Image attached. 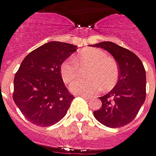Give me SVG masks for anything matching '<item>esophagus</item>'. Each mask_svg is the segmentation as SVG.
<instances>
[{
	"label": "esophagus",
	"instance_id": "1",
	"mask_svg": "<svg viewBox=\"0 0 156 156\" xmlns=\"http://www.w3.org/2000/svg\"><path fill=\"white\" fill-rule=\"evenodd\" d=\"M80 96L83 97V98H85V99H89V98H90V96H89V95H83V94H82Z\"/></svg>",
	"mask_w": 156,
	"mask_h": 156
}]
</instances>
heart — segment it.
Listing matches in <instances>:
<instances>
[{
  "instance_id": "obj_1",
  "label": "heart",
  "mask_w": 156,
  "mask_h": 156,
  "mask_svg": "<svg viewBox=\"0 0 156 156\" xmlns=\"http://www.w3.org/2000/svg\"><path fill=\"white\" fill-rule=\"evenodd\" d=\"M91 65L88 77L92 79H78L70 84V89L76 94H94L108 91L116 85L118 79V67L116 62L109 57L108 53L98 48H85L78 52L74 58L66 59L60 67L63 82L68 84L78 78L79 67Z\"/></svg>"
}]
</instances>
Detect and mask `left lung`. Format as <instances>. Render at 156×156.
Instances as JSON below:
<instances>
[{"instance_id":"1","label":"left lung","mask_w":156,"mask_h":156,"mask_svg":"<svg viewBox=\"0 0 156 156\" xmlns=\"http://www.w3.org/2000/svg\"><path fill=\"white\" fill-rule=\"evenodd\" d=\"M107 51L119 67L116 86L103 96L101 109L94 116L101 124L112 128L123 127L137 116L146 97V74L142 62L134 53L110 41L93 44Z\"/></svg>"}]
</instances>
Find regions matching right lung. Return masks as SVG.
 <instances>
[{
	"mask_svg": "<svg viewBox=\"0 0 156 156\" xmlns=\"http://www.w3.org/2000/svg\"><path fill=\"white\" fill-rule=\"evenodd\" d=\"M73 44L51 41L29 53L14 77L13 101L29 121L48 127L67 114L74 96L64 84L60 67L76 51Z\"/></svg>",
	"mask_w": 156,
	"mask_h": 156,
	"instance_id": "obj_1",
	"label": "right lung"
}]
</instances>
